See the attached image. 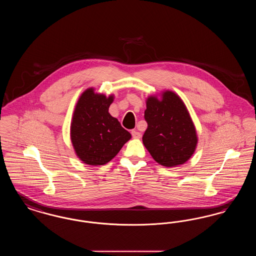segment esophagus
Instances as JSON below:
<instances>
[{
    "instance_id": "esophagus-1",
    "label": "esophagus",
    "mask_w": 256,
    "mask_h": 256,
    "mask_svg": "<svg viewBox=\"0 0 256 256\" xmlns=\"http://www.w3.org/2000/svg\"><path fill=\"white\" fill-rule=\"evenodd\" d=\"M132 137H134V138L139 139V138L141 137V134H140L139 132H137V130H132Z\"/></svg>"
}]
</instances>
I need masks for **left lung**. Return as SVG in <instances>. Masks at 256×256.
Wrapping results in <instances>:
<instances>
[{
  "instance_id": "obj_1",
  "label": "left lung",
  "mask_w": 256,
  "mask_h": 256,
  "mask_svg": "<svg viewBox=\"0 0 256 256\" xmlns=\"http://www.w3.org/2000/svg\"><path fill=\"white\" fill-rule=\"evenodd\" d=\"M148 124L143 144L158 163L164 167L184 164L195 152L198 136L195 126L182 100L172 91H165L159 100L146 98Z\"/></svg>"
}]
</instances>
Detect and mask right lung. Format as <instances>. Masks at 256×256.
Listing matches in <instances>:
<instances>
[{
    "instance_id": "add662e5",
    "label": "right lung",
    "mask_w": 256,
    "mask_h": 256,
    "mask_svg": "<svg viewBox=\"0 0 256 256\" xmlns=\"http://www.w3.org/2000/svg\"><path fill=\"white\" fill-rule=\"evenodd\" d=\"M114 100L88 88L78 98L71 122V141L76 154L84 163L104 165L115 158L132 138L108 112Z\"/></svg>"
}]
</instances>
